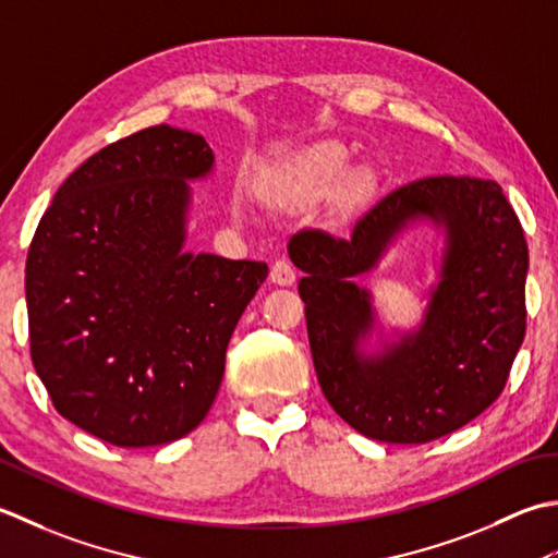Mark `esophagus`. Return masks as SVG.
Masks as SVG:
<instances>
[{
  "label": "esophagus",
  "instance_id": "obj_1",
  "mask_svg": "<svg viewBox=\"0 0 558 558\" xmlns=\"http://www.w3.org/2000/svg\"><path fill=\"white\" fill-rule=\"evenodd\" d=\"M269 279L271 283H277V287H291L295 281V269L287 263V259H277L269 269Z\"/></svg>",
  "mask_w": 558,
  "mask_h": 558
}]
</instances>
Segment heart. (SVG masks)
I'll return each mask as SVG.
<instances>
[{
    "label": "heart",
    "mask_w": 558,
    "mask_h": 558,
    "mask_svg": "<svg viewBox=\"0 0 558 558\" xmlns=\"http://www.w3.org/2000/svg\"><path fill=\"white\" fill-rule=\"evenodd\" d=\"M349 168V149L339 142L315 144L313 149L295 158L281 170L277 180L279 195H317V192L335 185Z\"/></svg>",
    "instance_id": "heart-1"
}]
</instances>
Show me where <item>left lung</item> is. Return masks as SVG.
Segmentation results:
<instances>
[{
    "instance_id": "8db88e82",
    "label": "left lung",
    "mask_w": 558,
    "mask_h": 558,
    "mask_svg": "<svg viewBox=\"0 0 558 558\" xmlns=\"http://www.w3.org/2000/svg\"><path fill=\"white\" fill-rule=\"evenodd\" d=\"M416 222L444 231V257L423 323L375 350L367 274ZM291 263L317 380L335 412L383 442H428L470 424L504 392L525 339L527 243L494 180L438 175L392 190L347 238L299 231Z\"/></svg>"
}]
</instances>
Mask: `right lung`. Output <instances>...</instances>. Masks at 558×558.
Masks as SVG:
<instances>
[{
	"label": "right lung",
	"instance_id": "add662e5",
	"mask_svg": "<svg viewBox=\"0 0 558 558\" xmlns=\"http://www.w3.org/2000/svg\"><path fill=\"white\" fill-rule=\"evenodd\" d=\"M204 136L156 124L78 166L26 259L31 359L57 412L118 448L195 430L267 265L185 253Z\"/></svg>",
	"mask_w": 558,
	"mask_h": 558
}]
</instances>
